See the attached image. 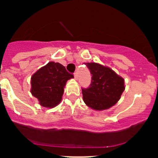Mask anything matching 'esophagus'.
Returning <instances> with one entry per match:
<instances>
[{
	"instance_id": "34e87169",
	"label": "esophagus",
	"mask_w": 158,
	"mask_h": 158,
	"mask_svg": "<svg viewBox=\"0 0 158 158\" xmlns=\"http://www.w3.org/2000/svg\"><path fill=\"white\" fill-rule=\"evenodd\" d=\"M74 78H75V79H78V73H77V72H75V73H74Z\"/></svg>"
}]
</instances>
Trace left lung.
<instances>
[{"mask_svg": "<svg viewBox=\"0 0 158 158\" xmlns=\"http://www.w3.org/2000/svg\"><path fill=\"white\" fill-rule=\"evenodd\" d=\"M92 75L91 83L81 88L85 104L94 110L108 109L119 100L125 90L124 79L114 70L97 63H85Z\"/></svg>", "mask_w": 158, "mask_h": 158, "instance_id": "8db88e82", "label": "left lung"}]
</instances>
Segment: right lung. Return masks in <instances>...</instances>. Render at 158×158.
<instances>
[{
  "instance_id": "add662e5",
  "label": "right lung",
  "mask_w": 158,
  "mask_h": 158,
  "mask_svg": "<svg viewBox=\"0 0 158 158\" xmlns=\"http://www.w3.org/2000/svg\"><path fill=\"white\" fill-rule=\"evenodd\" d=\"M73 78L60 63L50 61L40 68L31 78V93L41 106L53 108L61 100L64 87L68 79Z\"/></svg>"
}]
</instances>
